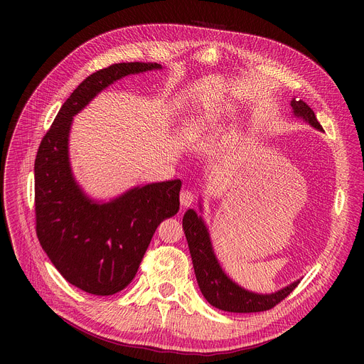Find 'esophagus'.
Listing matches in <instances>:
<instances>
[{
	"mask_svg": "<svg viewBox=\"0 0 364 364\" xmlns=\"http://www.w3.org/2000/svg\"><path fill=\"white\" fill-rule=\"evenodd\" d=\"M193 201H194V194H193L191 191H188V190L181 191V194H180V203H181L183 207L191 205Z\"/></svg>",
	"mask_w": 364,
	"mask_h": 364,
	"instance_id": "34e87169",
	"label": "esophagus"
}]
</instances>
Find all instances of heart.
<instances>
[{"label":"heart","instance_id":"obj_1","mask_svg":"<svg viewBox=\"0 0 364 364\" xmlns=\"http://www.w3.org/2000/svg\"><path fill=\"white\" fill-rule=\"evenodd\" d=\"M229 112H230V109L223 105H215L212 108L200 111L198 114L193 115L191 118H188L184 122V125L181 128L183 136L188 141L200 138L212 127H215L219 121L226 118L229 115Z\"/></svg>","mask_w":364,"mask_h":364}]
</instances>
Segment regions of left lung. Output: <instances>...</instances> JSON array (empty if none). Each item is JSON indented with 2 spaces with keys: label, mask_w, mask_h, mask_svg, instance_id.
<instances>
[{
  "label": "left lung",
  "mask_w": 364,
  "mask_h": 364,
  "mask_svg": "<svg viewBox=\"0 0 364 364\" xmlns=\"http://www.w3.org/2000/svg\"><path fill=\"white\" fill-rule=\"evenodd\" d=\"M294 115L305 119L311 127L324 131L317 121L314 111L305 102L291 100ZM183 229L188 243L191 261L197 284L203 296L213 306L229 313H261L274 308L285 299L299 284V281L285 287L275 294H255L235 284L220 268L212 247L207 228L193 209H188L183 218Z\"/></svg>",
  "instance_id": "left-lung-1"
}]
</instances>
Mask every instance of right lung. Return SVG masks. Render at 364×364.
<instances>
[{"label": "right lung", "mask_w": 364, "mask_h": 364, "mask_svg": "<svg viewBox=\"0 0 364 364\" xmlns=\"http://www.w3.org/2000/svg\"><path fill=\"white\" fill-rule=\"evenodd\" d=\"M152 69H161V65L115 63L87 76L62 105L36 155L38 242L68 282L93 295H114L131 284L155 229L180 209L181 181L152 183L109 203L93 201L72 174V119L114 82Z\"/></svg>", "instance_id": "add662e5"}]
</instances>
